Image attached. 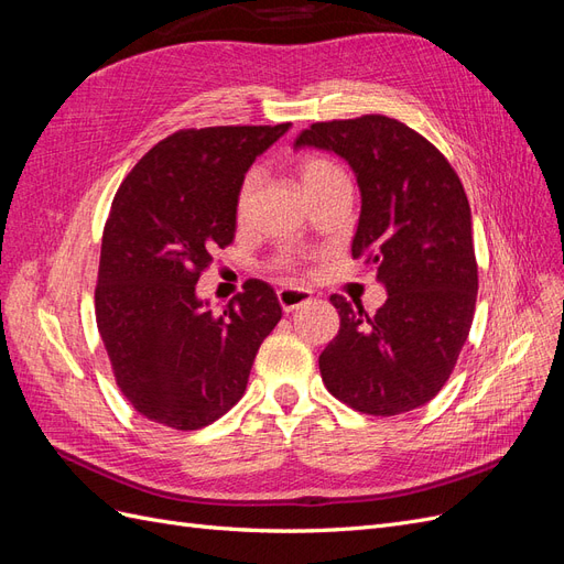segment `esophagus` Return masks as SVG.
Here are the masks:
<instances>
[{
  "mask_svg": "<svg viewBox=\"0 0 564 564\" xmlns=\"http://www.w3.org/2000/svg\"><path fill=\"white\" fill-rule=\"evenodd\" d=\"M278 299H280V305L284 313H294L296 308H301V305L311 303L313 292L303 286H282V289H278Z\"/></svg>",
  "mask_w": 564,
  "mask_h": 564,
  "instance_id": "1",
  "label": "esophagus"
}]
</instances>
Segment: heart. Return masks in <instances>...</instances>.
Segmentation results:
<instances>
[{
    "label": "heart",
    "mask_w": 564,
    "mask_h": 564,
    "mask_svg": "<svg viewBox=\"0 0 564 564\" xmlns=\"http://www.w3.org/2000/svg\"><path fill=\"white\" fill-rule=\"evenodd\" d=\"M299 176H301V185H303L305 193L313 191V187L324 185V183L346 178L344 169H340L336 162H332V160H327V158H308V160H303L301 166H299ZM256 183H259V176H256V174H247L245 181H242V185H240V191H237V202H235L237 220H245V218H247V212H249V204H251V195H253ZM278 268H282V270H294V268H296V259H294L292 253H284V256H280Z\"/></svg>",
    "instance_id": "heart-1"
}]
</instances>
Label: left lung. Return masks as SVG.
<instances>
[{"label":"left lung","mask_w":564,"mask_h":564,"mask_svg":"<svg viewBox=\"0 0 564 564\" xmlns=\"http://www.w3.org/2000/svg\"><path fill=\"white\" fill-rule=\"evenodd\" d=\"M294 148L350 164L362 197L352 259L377 270L388 292L377 315L332 296L340 327L319 355L322 381L362 414L412 412L447 383L473 324L477 263L464 185L431 141L386 115L317 122Z\"/></svg>","instance_id":"obj_1"}]
</instances>
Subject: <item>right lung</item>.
Here are the masks:
<instances>
[{
	"mask_svg": "<svg viewBox=\"0 0 564 564\" xmlns=\"http://www.w3.org/2000/svg\"><path fill=\"white\" fill-rule=\"evenodd\" d=\"M292 124L183 129L148 150L106 220L96 322L135 412L197 431L240 402L253 357L282 317L272 286L245 282L224 313L195 284L235 240L237 191Z\"/></svg>",
	"mask_w": 564,
	"mask_h": 564,
	"instance_id": "add662e5",
	"label": "right lung"
}]
</instances>
